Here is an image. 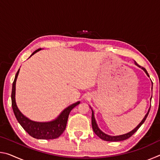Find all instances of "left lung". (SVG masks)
Wrapping results in <instances>:
<instances>
[{
  "instance_id": "left-lung-1",
  "label": "left lung",
  "mask_w": 160,
  "mask_h": 160,
  "mask_svg": "<svg viewBox=\"0 0 160 160\" xmlns=\"http://www.w3.org/2000/svg\"><path fill=\"white\" fill-rule=\"evenodd\" d=\"M135 64L137 66H138L139 68H140L142 70H144V72L146 73V75H148V77L149 75L148 73L147 70H146L145 68H144L143 67H141L135 61ZM151 99L152 97L150 98V101H151ZM151 107V105H150ZM90 107V109L92 110V129H93V131L94 132V133H95L97 136H98L99 138H100L104 140H106V141H112V142H116V141H121V140H126L129 138L130 137L132 136V135H133L135 132H136L138 131V129L140 126H141L142 125V123L145 122V119L147 118L148 116V113L149 112H150V107L149 108V109L147 113H146L145 117L143 118L142 120L141 121V122H140L138 125L135 128L132 130L131 131H130L128 132H127V133H125V134H123V135H115V136H112V135H107L106 133H104V132L102 131L101 130L99 129V128L98 127V125H97V121L95 120V118H94V111L92 110V107Z\"/></svg>"
}]
</instances>
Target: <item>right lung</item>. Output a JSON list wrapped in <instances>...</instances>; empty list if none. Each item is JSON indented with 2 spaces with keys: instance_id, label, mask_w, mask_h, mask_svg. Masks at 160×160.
<instances>
[{
  "instance_id": "1",
  "label": "right lung",
  "mask_w": 160,
  "mask_h": 160,
  "mask_svg": "<svg viewBox=\"0 0 160 160\" xmlns=\"http://www.w3.org/2000/svg\"><path fill=\"white\" fill-rule=\"evenodd\" d=\"M42 48H39L32 53L29 56L30 58L32 55L39 51ZM20 69L18 70L17 73L15 75V80L13 81L12 87V93H11V100H12V107L13 112L17 118L19 123L21 126L25 129V131L31 135L32 137L37 139H43V140H51L57 138L63 133L66 127L68 118L69 113L75 107H76L80 103L78 101L70 105L66 109L63 110L59 114L57 118L53 120L47 122H38V121H32L31 119L22 114L17 106L15 101V85L16 80L18 76Z\"/></svg>"
}]
</instances>
